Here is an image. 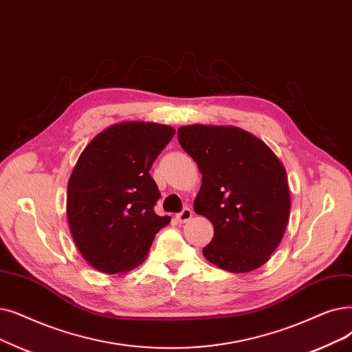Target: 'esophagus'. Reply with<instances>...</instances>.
I'll list each match as a JSON object with an SVG mask.
<instances>
[{"instance_id": "1", "label": "esophagus", "mask_w": 352, "mask_h": 352, "mask_svg": "<svg viewBox=\"0 0 352 352\" xmlns=\"http://www.w3.org/2000/svg\"><path fill=\"white\" fill-rule=\"evenodd\" d=\"M191 217H192V211H191V208H188V207L182 208V211L177 214V220H178L179 223H187Z\"/></svg>"}]
</instances>
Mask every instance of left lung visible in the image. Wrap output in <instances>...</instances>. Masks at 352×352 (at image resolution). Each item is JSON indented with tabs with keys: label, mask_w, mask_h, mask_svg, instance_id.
Returning <instances> with one entry per match:
<instances>
[{
	"label": "left lung",
	"mask_w": 352,
	"mask_h": 352,
	"mask_svg": "<svg viewBox=\"0 0 352 352\" xmlns=\"http://www.w3.org/2000/svg\"><path fill=\"white\" fill-rule=\"evenodd\" d=\"M178 141L203 174L194 211L214 227L204 257L233 273L265 265L279 246L290 212L280 160L262 140L236 126H181Z\"/></svg>",
	"instance_id": "left-lung-1"
}]
</instances>
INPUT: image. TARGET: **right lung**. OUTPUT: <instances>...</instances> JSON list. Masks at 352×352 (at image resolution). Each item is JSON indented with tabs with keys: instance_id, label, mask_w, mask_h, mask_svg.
<instances>
[{
	"instance_id": "add662e5",
	"label": "right lung",
	"mask_w": 352,
	"mask_h": 352,
	"mask_svg": "<svg viewBox=\"0 0 352 352\" xmlns=\"http://www.w3.org/2000/svg\"><path fill=\"white\" fill-rule=\"evenodd\" d=\"M175 129L122 122L83 149L67 186V220L85 261L103 273L140 266L155 234L171 219L154 207L160 190L149 170Z\"/></svg>"
}]
</instances>
